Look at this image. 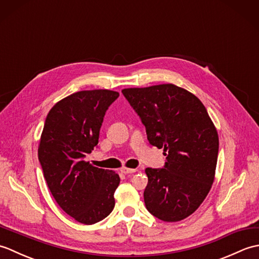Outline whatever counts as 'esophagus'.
Wrapping results in <instances>:
<instances>
[{"label": "esophagus", "instance_id": "34e87169", "mask_svg": "<svg viewBox=\"0 0 259 259\" xmlns=\"http://www.w3.org/2000/svg\"><path fill=\"white\" fill-rule=\"evenodd\" d=\"M120 171L122 172V174H124V175H128V174H134V172H136L137 169H131V168H125V167H123V168H121Z\"/></svg>", "mask_w": 259, "mask_h": 259}]
</instances>
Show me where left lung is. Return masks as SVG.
<instances>
[{
	"label": "left lung",
	"instance_id": "1",
	"mask_svg": "<svg viewBox=\"0 0 259 259\" xmlns=\"http://www.w3.org/2000/svg\"><path fill=\"white\" fill-rule=\"evenodd\" d=\"M123 96L146 126L150 145L163 149L164 167L147 168L146 207L163 222L187 218L205 200L214 179L219 139L205 106L175 84L129 88Z\"/></svg>",
	"mask_w": 259,
	"mask_h": 259
}]
</instances>
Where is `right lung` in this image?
I'll list each match as a JSON object with an SVG mask.
<instances>
[{
	"instance_id": "obj_1",
	"label": "right lung",
	"mask_w": 259,
	"mask_h": 259,
	"mask_svg": "<svg viewBox=\"0 0 259 259\" xmlns=\"http://www.w3.org/2000/svg\"><path fill=\"white\" fill-rule=\"evenodd\" d=\"M119 93L85 90L60 100L49 111L37 155L58 205L76 222L92 225L114 208L120 177L84 160L99 142L106 111Z\"/></svg>"
}]
</instances>
